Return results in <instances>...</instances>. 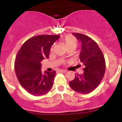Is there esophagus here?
I'll list each match as a JSON object with an SVG mask.
<instances>
[{"instance_id":"34e87169","label":"esophagus","mask_w":122,"mask_h":122,"mask_svg":"<svg viewBox=\"0 0 122 122\" xmlns=\"http://www.w3.org/2000/svg\"><path fill=\"white\" fill-rule=\"evenodd\" d=\"M60 72H62V73H66V72H67V70H60Z\"/></svg>"}]
</instances>
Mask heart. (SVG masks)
I'll return each instance as SVG.
<instances>
[{
  "label": "heart",
  "instance_id": "b5f03b06",
  "mask_svg": "<svg viewBox=\"0 0 122 122\" xmlns=\"http://www.w3.org/2000/svg\"><path fill=\"white\" fill-rule=\"evenodd\" d=\"M64 43L67 49L70 48H76L78 44V41L76 38L74 37L72 35H67L62 38ZM51 50H52V48H51Z\"/></svg>",
  "mask_w": 122,
  "mask_h": 122
}]
</instances>
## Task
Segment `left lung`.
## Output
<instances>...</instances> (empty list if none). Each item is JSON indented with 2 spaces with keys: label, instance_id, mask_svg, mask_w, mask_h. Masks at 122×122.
Wrapping results in <instances>:
<instances>
[{
  "label": "left lung",
  "instance_id": "8db88e82",
  "mask_svg": "<svg viewBox=\"0 0 122 122\" xmlns=\"http://www.w3.org/2000/svg\"><path fill=\"white\" fill-rule=\"evenodd\" d=\"M72 34L81 42L79 57L84 68V72L76 75L69 85L77 93L88 94L98 87L103 78L106 70L105 59L97 44L92 38L78 33Z\"/></svg>",
  "mask_w": 122,
  "mask_h": 122
}]
</instances>
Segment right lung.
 <instances>
[{
    "mask_svg": "<svg viewBox=\"0 0 122 122\" xmlns=\"http://www.w3.org/2000/svg\"><path fill=\"white\" fill-rule=\"evenodd\" d=\"M60 35H37L25 42L15 61V70L23 88L34 96H42L52 88L56 72L41 71V62L48 58L52 44Z\"/></svg>",
    "mask_w": 122,
    "mask_h": 122,
    "instance_id": "obj_1",
    "label": "right lung"
}]
</instances>
